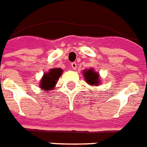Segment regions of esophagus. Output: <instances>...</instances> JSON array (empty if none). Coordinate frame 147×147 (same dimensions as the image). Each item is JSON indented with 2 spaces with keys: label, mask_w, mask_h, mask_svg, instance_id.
I'll list each match as a JSON object with an SVG mask.
<instances>
[{
  "label": "esophagus",
  "mask_w": 147,
  "mask_h": 147,
  "mask_svg": "<svg viewBox=\"0 0 147 147\" xmlns=\"http://www.w3.org/2000/svg\"><path fill=\"white\" fill-rule=\"evenodd\" d=\"M71 68H72V69H74V70H76L77 68V64L76 62H72L71 63Z\"/></svg>",
  "instance_id": "1"
}]
</instances>
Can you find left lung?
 Segmentation results:
<instances>
[{"label": "left lung", "mask_w": 147, "mask_h": 147, "mask_svg": "<svg viewBox=\"0 0 147 147\" xmlns=\"http://www.w3.org/2000/svg\"><path fill=\"white\" fill-rule=\"evenodd\" d=\"M84 76L86 78V82L91 85H96L98 83V74L94 72L93 69H89L87 71H85Z\"/></svg>", "instance_id": "obj_1"}]
</instances>
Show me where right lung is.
<instances>
[{"instance_id": "obj_1", "label": "right lung", "mask_w": 147, "mask_h": 147, "mask_svg": "<svg viewBox=\"0 0 147 147\" xmlns=\"http://www.w3.org/2000/svg\"><path fill=\"white\" fill-rule=\"evenodd\" d=\"M63 71L61 68L51 69L48 73H45L40 82V87L43 88L45 91L53 90L57 83V79L61 76Z\"/></svg>"}]
</instances>
